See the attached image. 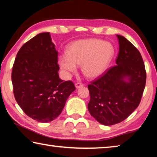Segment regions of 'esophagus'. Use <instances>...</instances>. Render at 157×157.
I'll return each mask as SVG.
<instances>
[{"instance_id":"1","label":"esophagus","mask_w":157,"mask_h":157,"mask_svg":"<svg viewBox=\"0 0 157 157\" xmlns=\"http://www.w3.org/2000/svg\"><path fill=\"white\" fill-rule=\"evenodd\" d=\"M83 86H84V85L82 84V83H78H78H76V84H75V87H76V89L81 88V87H82Z\"/></svg>"}]
</instances>
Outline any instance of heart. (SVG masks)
<instances>
[{
  "mask_svg": "<svg viewBox=\"0 0 157 157\" xmlns=\"http://www.w3.org/2000/svg\"><path fill=\"white\" fill-rule=\"evenodd\" d=\"M114 48L109 42L97 39H81L68 46L66 54L59 57L60 67L75 72L77 65L88 78H96L107 70L114 56Z\"/></svg>",
  "mask_w": 157,
  "mask_h": 157,
  "instance_id": "obj_1",
  "label": "heart"
}]
</instances>
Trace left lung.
Instances as JSON below:
<instances>
[{
  "mask_svg": "<svg viewBox=\"0 0 157 157\" xmlns=\"http://www.w3.org/2000/svg\"><path fill=\"white\" fill-rule=\"evenodd\" d=\"M119 52L116 66L88 86V109L98 123H121L138 107L144 91L146 72L141 55L126 38L116 35Z\"/></svg>",
  "mask_w": 157,
  "mask_h": 157,
  "instance_id": "obj_1",
  "label": "left lung"
}]
</instances>
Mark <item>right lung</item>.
Masks as SVG:
<instances>
[{
  "instance_id": "right-lung-1",
  "label": "right lung",
  "mask_w": 157,
  "mask_h": 157,
  "mask_svg": "<svg viewBox=\"0 0 157 157\" xmlns=\"http://www.w3.org/2000/svg\"><path fill=\"white\" fill-rule=\"evenodd\" d=\"M58 52L49 33L37 34L23 45L12 68L14 98L25 114L48 123L62 113L75 87L59 78Z\"/></svg>"
}]
</instances>
